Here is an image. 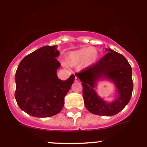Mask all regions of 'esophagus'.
<instances>
[{"instance_id": "esophagus-1", "label": "esophagus", "mask_w": 147, "mask_h": 147, "mask_svg": "<svg viewBox=\"0 0 147 147\" xmlns=\"http://www.w3.org/2000/svg\"><path fill=\"white\" fill-rule=\"evenodd\" d=\"M75 82H79V79L77 77H75Z\"/></svg>"}]
</instances>
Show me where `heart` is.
Masks as SVG:
<instances>
[{"instance_id": "b5f03b06", "label": "heart", "mask_w": 147, "mask_h": 147, "mask_svg": "<svg viewBox=\"0 0 147 147\" xmlns=\"http://www.w3.org/2000/svg\"><path fill=\"white\" fill-rule=\"evenodd\" d=\"M99 52L92 47H86L67 52L65 63L69 66H77L83 63L85 66L95 64L99 59Z\"/></svg>"}]
</instances>
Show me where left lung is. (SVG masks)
<instances>
[{"instance_id":"obj_1","label":"left lung","mask_w":147,"mask_h":147,"mask_svg":"<svg viewBox=\"0 0 147 147\" xmlns=\"http://www.w3.org/2000/svg\"><path fill=\"white\" fill-rule=\"evenodd\" d=\"M94 65L76 74L82 82L86 108L91 113L102 116H113L123 110L132 95L133 83L132 68L126 59L111 48ZM107 79L116 86L117 94L113 101L108 102L96 92L99 80Z\"/></svg>"}]
</instances>
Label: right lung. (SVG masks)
I'll use <instances>...</instances> for the list:
<instances>
[{
    "mask_svg": "<svg viewBox=\"0 0 147 147\" xmlns=\"http://www.w3.org/2000/svg\"><path fill=\"white\" fill-rule=\"evenodd\" d=\"M57 45L41 47L20 62L15 75V99L22 111L36 117L58 114L64 106V97L75 81L72 75L65 81L58 78L61 64Z\"/></svg>",
    "mask_w": 147,
    "mask_h": 147,
    "instance_id": "add662e5",
    "label": "right lung"
}]
</instances>
